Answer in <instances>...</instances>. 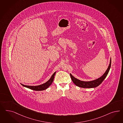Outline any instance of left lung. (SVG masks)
<instances>
[{"mask_svg": "<svg viewBox=\"0 0 123 123\" xmlns=\"http://www.w3.org/2000/svg\"><path fill=\"white\" fill-rule=\"evenodd\" d=\"M111 58L110 64L108 66L106 71L104 73L103 75L96 79L92 80L91 81H82L75 78L74 76L72 75L71 73H70L71 80L77 86L84 88H95L99 86L100 84L103 82V80L106 78L107 75L110 70L111 67Z\"/></svg>", "mask_w": 123, "mask_h": 123, "instance_id": "8db88e82", "label": "left lung"}]
</instances>
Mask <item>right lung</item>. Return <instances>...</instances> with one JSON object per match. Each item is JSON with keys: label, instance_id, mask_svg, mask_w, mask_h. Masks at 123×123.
Listing matches in <instances>:
<instances>
[{"label": "right lung", "instance_id": "1", "mask_svg": "<svg viewBox=\"0 0 123 123\" xmlns=\"http://www.w3.org/2000/svg\"><path fill=\"white\" fill-rule=\"evenodd\" d=\"M56 71H55L52 75L51 77L50 78V79L48 81H47L46 83L43 84L42 85H40L38 86H26V85H24V84H21L23 86H24V87L28 88V89H31L32 90H34L36 91H43L46 89H47L48 87H49L52 84V83L53 82V81L54 80V76L55 75Z\"/></svg>", "mask_w": 123, "mask_h": 123}]
</instances>
